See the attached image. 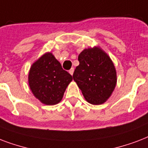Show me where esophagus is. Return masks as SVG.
I'll list each match as a JSON object with an SVG mask.
<instances>
[{"label":"esophagus","mask_w":148,"mask_h":148,"mask_svg":"<svg viewBox=\"0 0 148 148\" xmlns=\"http://www.w3.org/2000/svg\"><path fill=\"white\" fill-rule=\"evenodd\" d=\"M73 72H74V69H73V68H72V69H70V70L69 71V73H70L71 75H73Z\"/></svg>","instance_id":"esophagus-1"}]
</instances>
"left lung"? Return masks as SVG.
I'll return each mask as SVG.
<instances>
[{"label":"left lung","mask_w":148,"mask_h":148,"mask_svg":"<svg viewBox=\"0 0 148 148\" xmlns=\"http://www.w3.org/2000/svg\"><path fill=\"white\" fill-rule=\"evenodd\" d=\"M73 79L90 103H103L116 86L115 67L107 55L99 48L84 49L79 55Z\"/></svg>","instance_id":"left-lung-1"}]
</instances>
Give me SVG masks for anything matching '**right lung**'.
Wrapping results in <instances>:
<instances>
[{"instance_id": "right-lung-1", "label": "right lung", "mask_w": 148, "mask_h": 148, "mask_svg": "<svg viewBox=\"0 0 148 148\" xmlns=\"http://www.w3.org/2000/svg\"><path fill=\"white\" fill-rule=\"evenodd\" d=\"M73 80L67 71L51 53H46L31 67L28 82L36 98L42 103L55 105L61 101L69 82Z\"/></svg>"}]
</instances>
